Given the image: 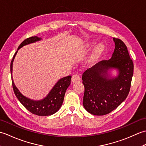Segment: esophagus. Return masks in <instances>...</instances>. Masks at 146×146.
<instances>
[{"label": "esophagus", "instance_id": "34e87169", "mask_svg": "<svg viewBox=\"0 0 146 146\" xmlns=\"http://www.w3.org/2000/svg\"><path fill=\"white\" fill-rule=\"evenodd\" d=\"M71 81H72L73 83H77V82H80L81 81V78L78 74H75V75H73L72 78H71Z\"/></svg>", "mask_w": 146, "mask_h": 146}]
</instances>
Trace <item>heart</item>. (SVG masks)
Wrapping results in <instances>:
<instances>
[{"mask_svg":"<svg viewBox=\"0 0 146 146\" xmlns=\"http://www.w3.org/2000/svg\"><path fill=\"white\" fill-rule=\"evenodd\" d=\"M94 44V42H88L86 43L84 46L85 49H88L90 47H92ZM104 47L103 46V45L101 44H99L96 46L92 52L90 57V59H89L90 62H94L95 61H97L98 59V58L100 56L102 52L104 51Z\"/></svg>","mask_w":146,"mask_h":146,"instance_id":"b5f03b06","label":"heart"}]
</instances>
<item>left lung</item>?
<instances>
[{"label":"left lung","mask_w":146,"mask_h":146,"mask_svg":"<svg viewBox=\"0 0 146 146\" xmlns=\"http://www.w3.org/2000/svg\"><path fill=\"white\" fill-rule=\"evenodd\" d=\"M113 40L115 46L110 60L98 62L82 75L83 107L95 115H104L115 109L125 100L131 88L132 60L124 42L117 38ZM111 69L117 71L116 77H111L108 73Z\"/></svg>","instance_id":"8db88e82"}]
</instances>
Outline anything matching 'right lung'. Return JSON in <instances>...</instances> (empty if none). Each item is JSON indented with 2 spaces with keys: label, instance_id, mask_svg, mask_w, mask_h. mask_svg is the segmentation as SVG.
<instances>
[{
  "label": "right lung",
  "instance_id": "add662e5",
  "mask_svg": "<svg viewBox=\"0 0 146 146\" xmlns=\"http://www.w3.org/2000/svg\"><path fill=\"white\" fill-rule=\"evenodd\" d=\"M41 38L37 36H33L27 38L22 42L18 47L17 51L15 52L11 63V73L12 78V84L13 86L14 94L16 97L23 106L27 110L33 114L39 116H48L54 114L60 109L63 102L64 94L68 86L70 85L71 76L63 77L60 79L54 86L49 92L45 98L39 100H34L23 95L15 86L13 79H12V64L15 55L19 49L24 46L29 44L31 43L36 42L41 40Z\"/></svg>",
  "mask_w": 146,
  "mask_h": 146
}]
</instances>
